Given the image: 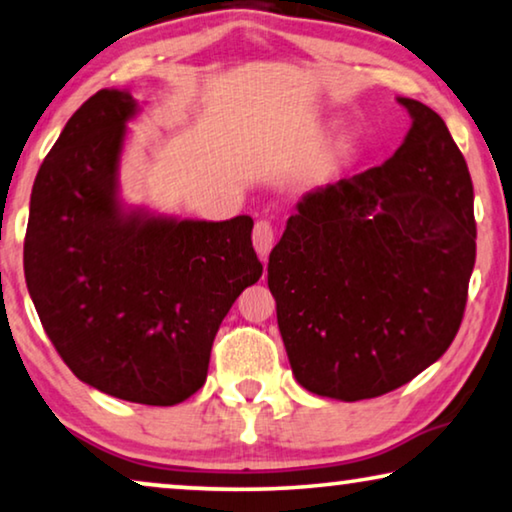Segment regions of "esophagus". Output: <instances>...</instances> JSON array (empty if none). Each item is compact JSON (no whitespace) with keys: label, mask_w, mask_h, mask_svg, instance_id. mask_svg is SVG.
I'll return each mask as SVG.
<instances>
[{"label":"esophagus","mask_w":512,"mask_h":512,"mask_svg":"<svg viewBox=\"0 0 512 512\" xmlns=\"http://www.w3.org/2000/svg\"><path fill=\"white\" fill-rule=\"evenodd\" d=\"M251 240H254V249L256 254L263 258H268L272 244H274V226L270 221H256L254 226V235H251Z\"/></svg>","instance_id":"esophagus-1"}]
</instances>
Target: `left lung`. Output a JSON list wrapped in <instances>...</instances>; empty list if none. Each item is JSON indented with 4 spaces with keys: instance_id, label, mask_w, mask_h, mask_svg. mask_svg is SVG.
<instances>
[{
    "instance_id": "1",
    "label": "left lung",
    "mask_w": 512,
    "mask_h": 512,
    "mask_svg": "<svg viewBox=\"0 0 512 512\" xmlns=\"http://www.w3.org/2000/svg\"><path fill=\"white\" fill-rule=\"evenodd\" d=\"M385 164L307 191L268 286L302 388L358 402L409 383L462 323L476 263L473 184L446 122L416 99Z\"/></svg>"
}]
</instances>
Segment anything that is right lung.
Segmentation results:
<instances>
[{
	"mask_svg": "<svg viewBox=\"0 0 512 512\" xmlns=\"http://www.w3.org/2000/svg\"><path fill=\"white\" fill-rule=\"evenodd\" d=\"M129 92L90 96L32 187L25 279L66 367L127 402L173 406L201 388L228 309L256 284L254 219H177L120 198Z\"/></svg>",
	"mask_w": 512,
	"mask_h": 512,
	"instance_id": "right-lung-1",
	"label": "right lung"
}]
</instances>
